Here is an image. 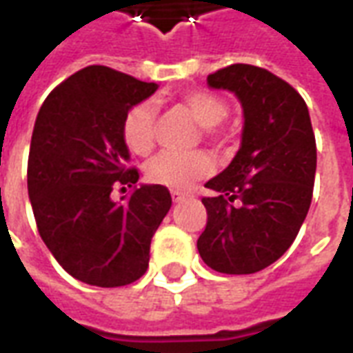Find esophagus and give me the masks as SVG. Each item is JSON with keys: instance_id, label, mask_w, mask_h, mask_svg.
Returning <instances> with one entry per match:
<instances>
[{"instance_id": "1", "label": "esophagus", "mask_w": 353, "mask_h": 353, "mask_svg": "<svg viewBox=\"0 0 353 353\" xmlns=\"http://www.w3.org/2000/svg\"><path fill=\"white\" fill-rule=\"evenodd\" d=\"M185 198H187V194L181 192V190H172V200L174 201H183Z\"/></svg>"}]
</instances>
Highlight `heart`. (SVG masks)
<instances>
[{
  "instance_id": "obj_1",
  "label": "heart",
  "mask_w": 353,
  "mask_h": 353,
  "mask_svg": "<svg viewBox=\"0 0 353 353\" xmlns=\"http://www.w3.org/2000/svg\"><path fill=\"white\" fill-rule=\"evenodd\" d=\"M179 103L187 109L198 123L201 133L214 146H224L230 134L222 125L230 112V105L219 94L194 90L183 94ZM122 137L129 152L134 155H148L155 148L157 141V111L152 103L142 101L133 105L122 122ZM212 161L205 152H163L146 165V179L155 185L170 188H185L192 181L209 176Z\"/></svg>"
}]
</instances>
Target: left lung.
Here are the masks:
<instances>
[{
	"mask_svg": "<svg viewBox=\"0 0 353 353\" xmlns=\"http://www.w3.org/2000/svg\"><path fill=\"white\" fill-rule=\"evenodd\" d=\"M244 107L241 150L205 187L201 259L222 274L259 272L290 248L313 198L316 142L307 105L272 72L231 64L207 77Z\"/></svg>",
	"mask_w": 353,
	"mask_h": 353,
	"instance_id": "1",
	"label": "left lung"
}]
</instances>
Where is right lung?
Returning <instances> with one entry per match:
<instances>
[{
  "instance_id": "add662e5",
  "label": "right lung",
  "mask_w": 353,
  "mask_h": 353,
  "mask_svg": "<svg viewBox=\"0 0 353 353\" xmlns=\"http://www.w3.org/2000/svg\"><path fill=\"white\" fill-rule=\"evenodd\" d=\"M155 90V83L94 64L64 79L40 107L27 190L42 241L83 283L122 287L144 276L152 236L172 205L163 185L111 200L112 190L139 181L128 166L123 117Z\"/></svg>"
}]
</instances>
